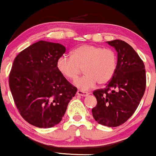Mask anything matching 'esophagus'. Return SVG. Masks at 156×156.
Listing matches in <instances>:
<instances>
[{
	"instance_id": "1",
	"label": "esophagus",
	"mask_w": 156,
	"mask_h": 156,
	"mask_svg": "<svg viewBox=\"0 0 156 156\" xmlns=\"http://www.w3.org/2000/svg\"><path fill=\"white\" fill-rule=\"evenodd\" d=\"M77 94L80 96H87L88 95L89 93L87 92H84V91H82V90H78L77 91Z\"/></svg>"
}]
</instances>
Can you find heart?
Instances as JSON below:
<instances>
[{"instance_id": "1", "label": "heart", "mask_w": 156, "mask_h": 156, "mask_svg": "<svg viewBox=\"0 0 156 156\" xmlns=\"http://www.w3.org/2000/svg\"><path fill=\"white\" fill-rule=\"evenodd\" d=\"M57 69L64 77L76 80L82 68L85 76L75 81V85L81 90L87 91L99 84L108 83L115 74L117 57L110 48L94 44H82L72 52L71 57L62 55L57 60Z\"/></svg>"}]
</instances>
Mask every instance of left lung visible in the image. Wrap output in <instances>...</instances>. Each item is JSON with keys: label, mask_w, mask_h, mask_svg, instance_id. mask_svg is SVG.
Segmentation results:
<instances>
[{"label": "left lung", "mask_w": 156, "mask_h": 156, "mask_svg": "<svg viewBox=\"0 0 156 156\" xmlns=\"http://www.w3.org/2000/svg\"><path fill=\"white\" fill-rule=\"evenodd\" d=\"M117 52L115 74L104 89L93 92L97 101L92 116L108 127L122 125L136 110L146 88L145 67L130 44L120 39L107 42Z\"/></svg>", "instance_id": "obj_1"}]
</instances>
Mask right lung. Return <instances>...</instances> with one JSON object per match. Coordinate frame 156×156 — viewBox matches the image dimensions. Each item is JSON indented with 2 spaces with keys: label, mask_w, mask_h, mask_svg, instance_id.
Masks as SVG:
<instances>
[{
  "label": "right lung",
  "mask_w": 156,
  "mask_h": 156,
  "mask_svg": "<svg viewBox=\"0 0 156 156\" xmlns=\"http://www.w3.org/2000/svg\"><path fill=\"white\" fill-rule=\"evenodd\" d=\"M65 51L62 44L41 40L14 60L9 88L17 110L29 124L41 128L58 124L76 94V87L57 69V60Z\"/></svg>",
  "instance_id": "add662e5"
}]
</instances>
